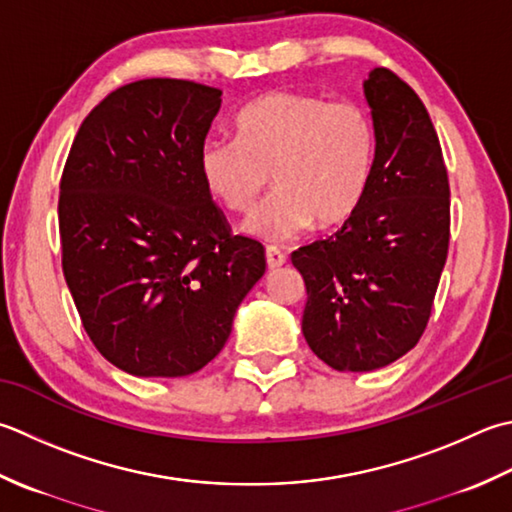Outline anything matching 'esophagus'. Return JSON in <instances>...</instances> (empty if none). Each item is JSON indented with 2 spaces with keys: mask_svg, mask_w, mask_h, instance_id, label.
Masks as SVG:
<instances>
[{
  "mask_svg": "<svg viewBox=\"0 0 512 512\" xmlns=\"http://www.w3.org/2000/svg\"><path fill=\"white\" fill-rule=\"evenodd\" d=\"M266 264L270 270L286 264V255L277 246H266Z\"/></svg>",
  "mask_w": 512,
  "mask_h": 512,
  "instance_id": "1",
  "label": "esophagus"
}]
</instances>
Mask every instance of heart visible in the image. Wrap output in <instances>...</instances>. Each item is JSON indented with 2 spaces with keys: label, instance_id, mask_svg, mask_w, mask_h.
Returning <instances> with one entry per match:
<instances>
[{
  "label": "heart",
  "instance_id": "1",
  "mask_svg": "<svg viewBox=\"0 0 512 512\" xmlns=\"http://www.w3.org/2000/svg\"><path fill=\"white\" fill-rule=\"evenodd\" d=\"M375 157L377 128L364 106L270 90L239 110L235 139L199 146V175L210 195L235 213H248L273 179L277 190L244 230L286 242L310 224L346 222L364 202Z\"/></svg>",
  "mask_w": 512,
  "mask_h": 512
}]
</instances>
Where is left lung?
<instances>
[{"label": "left lung", "mask_w": 512, "mask_h": 512, "mask_svg": "<svg viewBox=\"0 0 512 512\" xmlns=\"http://www.w3.org/2000/svg\"><path fill=\"white\" fill-rule=\"evenodd\" d=\"M364 95L377 128L364 202L335 235L290 255L306 284L310 350L350 373L393 364L419 342L450 239L448 173L422 99L388 68L370 70Z\"/></svg>", "instance_id": "obj_1"}]
</instances>
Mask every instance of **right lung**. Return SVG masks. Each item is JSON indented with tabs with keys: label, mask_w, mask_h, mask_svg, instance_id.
Masks as SVG:
<instances>
[{
	"label": "right lung",
	"mask_w": 512,
	"mask_h": 512,
	"mask_svg": "<svg viewBox=\"0 0 512 512\" xmlns=\"http://www.w3.org/2000/svg\"><path fill=\"white\" fill-rule=\"evenodd\" d=\"M222 90L142 79L79 126L59 184L62 268L90 342L135 377H186L224 348L266 270L199 175Z\"/></svg>",
	"instance_id": "1"
}]
</instances>
